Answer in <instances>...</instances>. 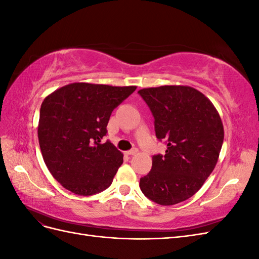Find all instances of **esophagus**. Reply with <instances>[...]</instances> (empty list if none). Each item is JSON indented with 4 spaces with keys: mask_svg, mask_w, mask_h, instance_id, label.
Here are the masks:
<instances>
[{
    "mask_svg": "<svg viewBox=\"0 0 259 259\" xmlns=\"http://www.w3.org/2000/svg\"><path fill=\"white\" fill-rule=\"evenodd\" d=\"M137 153H138V149L137 148H133V149H131V150L127 151V154H130V155H135Z\"/></svg>",
    "mask_w": 259,
    "mask_h": 259,
    "instance_id": "obj_1",
    "label": "esophagus"
}]
</instances>
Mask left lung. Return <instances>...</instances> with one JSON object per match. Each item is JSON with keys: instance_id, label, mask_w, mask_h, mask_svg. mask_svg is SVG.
<instances>
[{"instance_id": "8db88e82", "label": "left lung", "mask_w": 259, "mask_h": 259, "mask_svg": "<svg viewBox=\"0 0 259 259\" xmlns=\"http://www.w3.org/2000/svg\"><path fill=\"white\" fill-rule=\"evenodd\" d=\"M138 93L154 116L156 138L167 144L165 154L152 156L140 190L160 205H174L198 192L215 168L223 122L211 101L190 86L164 85Z\"/></svg>"}]
</instances>
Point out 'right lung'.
<instances>
[{
	"mask_svg": "<svg viewBox=\"0 0 259 259\" xmlns=\"http://www.w3.org/2000/svg\"><path fill=\"white\" fill-rule=\"evenodd\" d=\"M136 86L71 83L45 97L37 137L44 162L57 182L77 195L104 191L123 163L110 142L100 144L114 108Z\"/></svg>",
	"mask_w": 259,
	"mask_h": 259,
	"instance_id": "right-lung-1",
	"label": "right lung"
}]
</instances>
